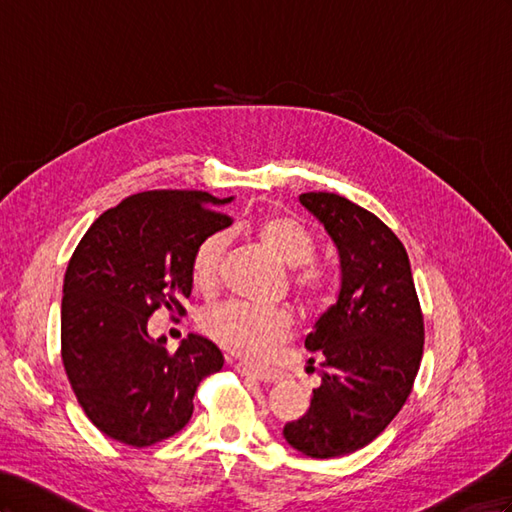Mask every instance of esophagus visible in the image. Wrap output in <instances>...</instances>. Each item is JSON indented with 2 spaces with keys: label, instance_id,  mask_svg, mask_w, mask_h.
<instances>
[{
  "label": "esophagus",
  "instance_id": "esophagus-1",
  "mask_svg": "<svg viewBox=\"0 0 512 512\" xmlns=\"http://www.w3.org/2000/svg\"><path fill=\"white\" fill-rule=\"evenodd\" d=\"M235 368H238V372H240L242 376H251V378H257V381H261V383H268V385H272V383H279L281 378H283V372H279V370L255 368V365L246 363V361H240L238 365H235Z\"/></svg>",
  "mask_w": 512,
  "mask_h": 512
}]
</instances>
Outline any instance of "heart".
Here are the masks:
<instances>
[{
	"label": "heart",
	"mask_w": 512,
	"mask_h": 512,
	"mask_svg": "<svg viewBox=\"0 0 512 512\" xmlns=\"http://www.w3.org/2000/svg\"><path fill=\"white\" fill-rule=\"evenodd\" d=\"M259 242L292 266L290 281L300 303L307 309H318L333 292L335 274L324 261L311 259L313 235L292 216L268 214L255 225ZM229 248V233L214 231L205 235L194 248L190 261V277L199 292L212 294L220 283L222 259ZM294 318L287 307H253L229 303L209 311L203 318V331L218 346L246 359H264L292 333Z\"/></svg>",
	"instance_id": "obj_1"
}]
</instances>
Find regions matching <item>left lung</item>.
Wrapping results in <instances>:
<instances>
[{
	"instance_id": "left-lung-1",
	"label": "left lung",
	"mask_w": 512,
	"mask_h": 512,
	"mask_svg": "<svg viewBox=\"0 0 512 512\" xmlns=\"http://www.w3.org/2000/svg\"><path fill=\"white\" fill-rule=\"evenodd\" d=\"M300 203L337 246L342 290L305 339L322 385L283 437L305 456L335 458L372 443L411 396L424 313L406 248L381 218L333 192H305Z\"/></svg>"
}]
</instances>
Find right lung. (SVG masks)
I'll return each mask as SVG.
<instances>
[{"mask_svg": "<svg viewBox=\"0 0 512 512\" xmlns=\"http://www.w3.org/2000/svg\"><path fill=\"white\" fill-rule=\"evenodd\" d=\"M203 190H149L103 212L77 244L62 285V363L77 402L103 435L134 448L173 437L192 417L220 350L188 335L175 352L149 337L151 313L183 316L190 261L205 235L231 225Z\"/></svg>", "mask_w": 512, "mask_h": 512, "instance_id": "obj_1", "label": "right lung"}]
</instances>
